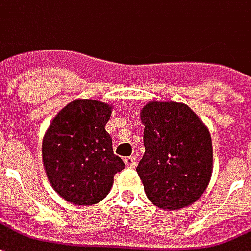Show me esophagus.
I'll return each instance as SVG.
<instances>
[{"mask_svg":"<svg viewBox=\"0 0 251 251\" xmlns=\"http://www.w3.org/2000/svg\"><path fill=\"white\" fill-rule=\"evenodd\" d=\"M124 161H125V165L127 168H135V165H137V158L135 157H126Z\"/></svg>","mask_w":251,"mask_h":251,"instance_id":"obj_1","label":"esophagus"}]
</instances>
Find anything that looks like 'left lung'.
Returning a JSON list of instances; mask_svg holds the SVG:
<instances>
[{
	"label": "left lung",
	"mask_w": 251,
	"mask_h": 251,
	"mask_svg": "<svg viewBox=\"0 0 251 251\" xmlns=\"http://www.w3.org/2000/svg\"><path fill=\"white\" fill-rule=\"evenodd\" d=\"M145 154L137 166L146 196L163 210H179L203 194L213 172L210 133L179 102L151 101L141 110Z\"/></svg>",
	"instance_id": "8db88e82"
}]
</instances>
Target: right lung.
Wrapping results in <instances>:
<instances>
[{"label": "right lung", "instance_id": "right-lung-1", "mask_svg": "<svg viewBox=\"0 0 251 251\" xmlns=\"http://www.w3.org/2000/svg\"><path fill=\"white\" fill-rule=\"evenodd\" d=\"M111 106L74 100L50 122L42 141V161L50 185L74 205H94L109 194L114 174L125 168L113 153L105 125Z\"/></svg>", "mask_w": 251, "mask_h": 251}]
</instances>
